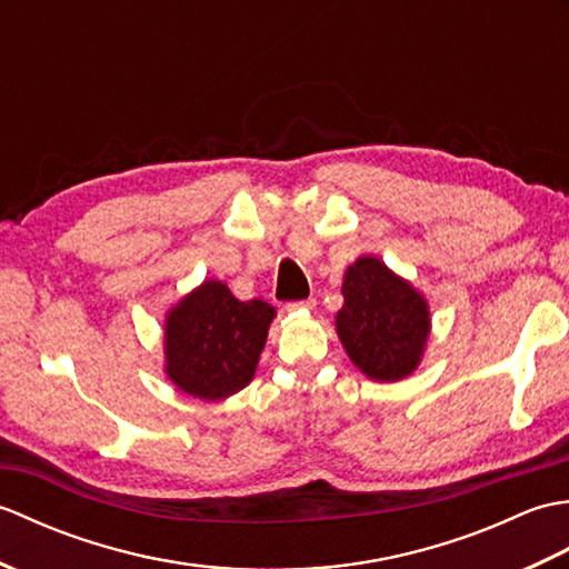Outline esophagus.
Here are the masks:
<instances>
[{"instance_id": "esophagus-1", "label": "esophagus", "mask_w": 569, "mask_h": 569, "mask_svg": "<svg viewBox=\"0 0 569 569\" xmlns=\"http://www.w3.org/2000/svg\"><path fill=\"white\" fill-rule=\"evenodd\" d=\"M316 308V298H308V300H293V303H286L288 312H296V310H312Z\"/></svg>"}]
</instances>
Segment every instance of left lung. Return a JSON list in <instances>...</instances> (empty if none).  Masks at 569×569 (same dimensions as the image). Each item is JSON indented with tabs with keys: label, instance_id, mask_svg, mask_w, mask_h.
Listing matches in <instances>:
<instances>
[{
	"label": "left lung",
	"instance_id": "8db88e82",
	"mask_svg": "<svg viewBox=\"0 0 569 569\" xmlns=\"http://www.w3.org/2000/svg\"><path fill=\"white\" fill-rule=\"evenodd\" d=\"M337 335L349 359L373 381H401L420 365L430 310L413 286L377 257H359L345 273Z\"/></svg>",
	"mask_w": 569,
	"mask_h": 569
}]
</instances>
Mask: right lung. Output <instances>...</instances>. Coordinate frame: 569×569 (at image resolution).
I'll list each match as a JSON object with an SVG mask.
<instances>
[{
	"mask_svg": "<svg viewBox=\"0 0 569 569\" xmlns=\"http://www.w3.org/2000/svg\"><path fill=\"white\" fill-rule=\"evenodd\" d=\"M276 310L239 300L222 281H204L166 316V373L180 391L222 401L253 379Z\"/></svg>",
	"mask_w": 569,
	"mask_h": 569,
	"instance_id": "right-lung-1",
	"label": "right lung"
}]
</instances>
